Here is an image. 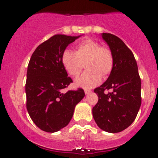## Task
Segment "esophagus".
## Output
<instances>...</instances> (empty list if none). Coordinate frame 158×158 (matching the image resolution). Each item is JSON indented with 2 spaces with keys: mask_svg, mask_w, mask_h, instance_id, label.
I'll return each mask as SVG.
<instances>
[{
  "mask_svg": "<svg viewBox=\"0 0 158 158\" xmlns=\"http://www.w3.org/2000/svg\"><path fill=\"white\" fill-rule=\"evenodd\" d=\"M85 93L86 95L89 94V93H91V91H90V90H87V89H85Z\"/></svg>",
  "mask_w": 158,
  "mask_h": 158,
  "instance_id": "esophagus-1",
  "label": "esophagus"
}]
</instances>
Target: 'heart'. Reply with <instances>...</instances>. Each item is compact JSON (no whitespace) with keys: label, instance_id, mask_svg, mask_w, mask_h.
I'll list each match as a JSON object with an SVG mask.
<instances>
[{"label":"heart","instance_id":"1","mask_svg":"<svg viewBox=\"0 0 158 158\" xmlns=\"http://www.w3.org/2000/svg\"><path fill=\"white\" fill-rule=\"evenodd\" d=\"M61 61L67 73L77 77L81 72L83 65L87 70L78 77L75 83L77 86L91 89L96 86L103 77H107L112 71L114 57L111 50L101 45L96 40L85 39L76 45L75 51L65 50Z\"/></svg>","mask_w":158,"mask_h":158}]
</instances>
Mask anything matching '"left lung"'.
Wrapping results in <instances>:
<instances>
[{
    "label": "left lung",
    "mask_w": 158,
    "mask_h": 158,
    "mask_svg": "<svg viewBox=\"0 0 158 158\" xmlns=\"http://www.w3.org/2000/svg\"><path fill=\"white\" fill-rule=\"evenodd\" d=\"M114 57V66L102 85L94 89L98 102L93 108L95 122L109 133L123 131L135 121L140 108L141 79L132 51L117 36L102 33ZM105 90L112 92L104 94Z\"/></svg>",
    "instance_id": "8db88e82"
}]
</instances>
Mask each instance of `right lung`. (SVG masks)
Wrapping results in <instances>:
<instances>
[{
	"mask_svg": "<svg viewBox=\"0 0 158 158\" xmlns=\"http://www.w3.org/2000/svg\"><path fill=\"white\" fill-rule=\"evenodd\" d=\"M80 36L55 35L41 43L29 61L25 85L27 109L34 123L46 132L54 133L66 127L85 96L82 89L62 92L73 82L62 64V54Z\"/></svg>",
	"mask_w": 158,
	"mask_h": 158,
	"instance_id": "obj_1",
	"label": "right lung"
}]
</instances>
